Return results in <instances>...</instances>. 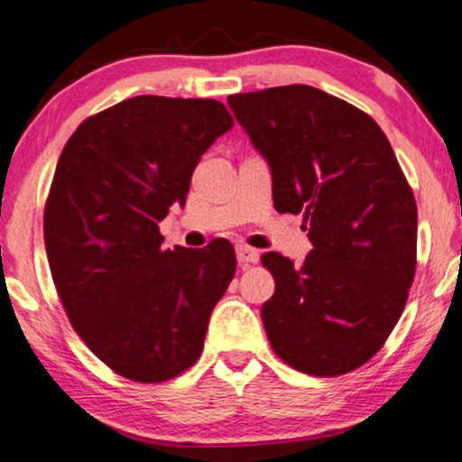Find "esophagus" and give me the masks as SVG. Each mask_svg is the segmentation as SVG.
<instances>
[{
	"instance_id": "esophagus-1",
	"label": "esophagus",
	"mask_w": 462,
	"mask_h": 462,
	"mask_svg": "<svg viewBox=\"0 0 462 462\" xmlns=\"http://www.w3.org/2000/svg\"><path fill=\"white\" fill-rule=\"evenodd\" d=\"M236 252H237V263L242 264V267L258 263V256H261L254 248H248V245H237Z\"/></svg>"
}]
</instances>
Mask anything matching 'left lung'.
I'll return each instance as SVG.
<instances>
[{"label":"left lung","mask_w":462,"mask_h":462,"mask_svg":"<svg viewBox=\"0 0 462 462\" xmlns=\"http://www.w3.org/2000/svg\"><path fill=\"white\" fill-rule=\"evenodd\" d=\"M229 106L273 176L277 212L302 214L313 250L294 267L267 252L275 292L261 309L288 365L338 376L374 357L416 271V201L368 113L313 86L233 94Z\"/></svg>","instance_id":"left-lung-1"}]
</instances>
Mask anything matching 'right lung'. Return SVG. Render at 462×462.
Returning a JSON list of instances; mask_svg holds the SVG:
<instances>
[{"label": "right lung", "mask_w": 462, "mask_h": 462, "mask_svg": "<svg viewBox=\"0 0 462 462\" xmlns=\"http://www.w3.org/2000/svg\"><path fill=\"white\" fill-rule=\"evenodd\" d=\"M233 117L212 98L134 97L69 138L43 210V239L67 318L100 362L162 383L198 362L236 250H163L160 223L185 204L199 157Z\"/></svg>", "instance_id": "1"}]
</instances>
